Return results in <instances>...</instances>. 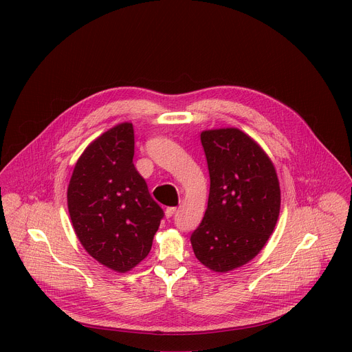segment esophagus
I'll use <instances>...</instances> for the list:
<instances>
[{
    "mask_svg": "<svg viewBox=\"0 0 352 352\" xmlns=\"http://www.w3.org/2000/svg\"><path fill=\"white\" fill-rule=\"evenodd\" d=\"M175 212H177V208H167V209H166V217L170 219L171 216H174Z\"/></svg>",
    "mask_w": 352,
    "mask_h": 352,
    "instance_id": "esophagus-1",
    "label": "esophagus"
}]
</instances>
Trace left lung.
<instances>
[{
  "label": "left lung",
  "mask_w": 352,
  "mask_h": 352,
  "mask_svg": "<svg viewBox=\"0 0 352 352\" xmlns=\"http://www.w3.org/2000/svg\"><path fill=\"white\" fill-rule=\"evenodd\" d=\"M210 175L208 209L190 235L196 259L227 273L252 261L274 231L281 204L276 168L238 128L200 133Z\"/></svg>",
  "instance_id": "obj_1"
}]
</instances>
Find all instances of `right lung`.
<instances>
[{
  "label": "right lung",
  "mask_w": 352,
  "mask_h": 352,
  "mask_svg": "<svg viewBox=\"0 0 352 352\" xmlns=\"http://www.w3.org/2000/svg\"><path fill=\"white\" fill-rule=\"evenodd\" d=\"M131 122L96 138L78 159L67 200L75 234L103 266L126 273L150 252L164 213L133 166Z\"/></svg>",
  "instance_id": "obj_1"
}]
</instances>
